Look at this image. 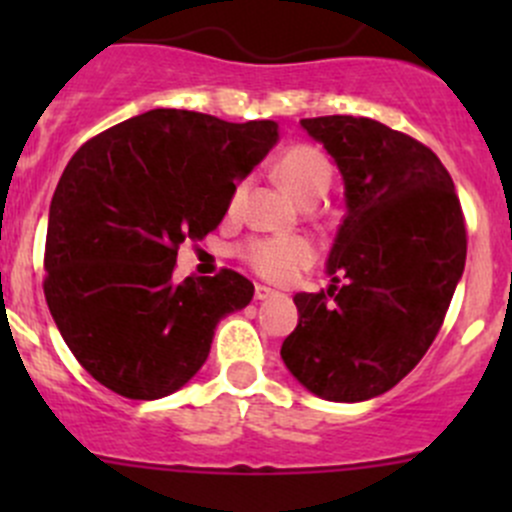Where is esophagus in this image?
Segmentation results:
<instances>
[{
    "mask_svg": "<svg viewBox=\"0 0 512 512\" xmlns=\"http://www.w3.org/2000/svg\"><path fill=\"white\" fill-rule=\"evenodd\" d=\"M270 297H275V289H270V287H265V285H257L255 287V299H257V302H265V299H270Z\"/></svg>",
    "mask_w": 512,
    "mask_h": 512,
    "instance_id": "esophagus-1",
    "label": "esophagus"
}]
</instances>
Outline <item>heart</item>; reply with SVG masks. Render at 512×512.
I'll return each instance as SVG.
<instances>
[{
	"instance_id": "obj_1",
	"label": "heart",
	"mask_w": 512,
	"mask_h": 512,
	"mask_svg": "<svg viewBox=\"0 0 512 512\" xmlns=\"http://www.w3.org/2000/svg\"><path fill=\"white\" fill-rule=\"evenodd\" d=\"M275 175L297 200L309 198L317 190H327L329 163L319 151L309 146H292L275 163ZM242 183L235 188V198L242 195ZM245 260L262 277L275 282H287L299 270L314 260V245L302 235L260 237L247 242L242 250Z\"/></svg>"
}]
</instances>
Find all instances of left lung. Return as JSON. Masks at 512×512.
Masks as SVG:
<instances>
[{
    "instance_id": "obj_1",
    "label": "left lung",
    "mask_w": 512,
    "mask_h": 512,
    "mask_svg": "<svg viewBox=\"0 0 512 512\" xmlns=\"http://www.w3.org/2000/svg\"><path fill=\"white\" fill-rule=\"evenodd\" d=\"M344 183L347 215L327 257V292L294 294L282 342L289 374L339 404L394 389L441 329L466 267L456 188L431 148L364 116L302 118Z\"/></svg>"
}]
</instances>
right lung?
<instances>
[{"instance_id":"right-lung-1","label":"right lung","mask_w":512,"mask_h":512,"mask_svg":"<svg viewBox=\"0 0 512 512\" xmlns=\"http://www.w3.org/2000/svg\"><path fill=\"white\" fill-rule=\"evenodd\" d=\"M277 141L275 121L153 108L74 153L51 198L44 294L98 384L126 399L173 394L205 364L220 319L250 304L255 285L237 272L175 282L173 267Z\"/></svg>"}]
</instances>
